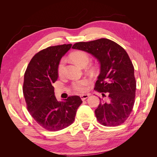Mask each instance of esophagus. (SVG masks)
Listing matches in <instances>:
<instances>
[{
    "mask_svg": "<svg viewBox=\"0 0 157 157\" xmlns=\"http://www.w3.org/2000/svg\"><path fill=\"white\" fill-rule=\"evenodd\" d=\"M89 96L90 95L89 94H84V95H80V98H81V99L82 101H84V100H85V99H86V98H88V97H89Z\"/></svg>",
    "mask_w": 157,
    "mask_h": 157,
    "instance_id": "34e87169",
    "label": "esophagus"
}]
</instances>
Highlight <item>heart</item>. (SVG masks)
I'll list each match as a JSON object with an SVG mask.
<instances>
[{"instance_id":"heart-1","label":"heart","mask_w":157,"mask_h":157,"mask_svg":"<svg viewBox=\"0 0 157 157\" xmlns=\"http://www.w3.org/2000/svg\"><path fill=\"white\" fill-rule=\"evenodd\" d=\"M70 58L71 60L77 64L78 65L82 67V66L86 65L89 62V56L86 52L84 51H76L73 52L70 55ZM64 65L65 60L61 59L58 65V73L59 76H61L63 74L64 71ZM90 83V80L88 78H83L81 80H75L73 82V88L79 92H84L86 91L87 86Z\"/></svg>"}]
</instances>
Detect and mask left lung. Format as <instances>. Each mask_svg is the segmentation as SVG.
<instances>
[{
	"label": "left lung",
	"mask_w": 157,
	"mask_h": 157,
	"mask_svg": "<svg viewBox=\"0 0 157 157\" xmlns=\"http://www.w3.org/2000/svg\"><path fill=\"white\" fill-rule=\"evenodd\" d=\"M72 48L92 54L100 64L94 90L101 92L103 96L108 93V99L99 98L95 110L98 121L105 126L122 124L132 111L136 89L134 68L127 52L107 39L77 42Z\"/></svg>",
	"instance_id": "obj_1"
}]
</instances>
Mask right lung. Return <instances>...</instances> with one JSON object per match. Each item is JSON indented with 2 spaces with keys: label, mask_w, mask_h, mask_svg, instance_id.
<instances>
[{
  "label": "right lung",
  "mask_w": 157,
  "mask_h": 157,
  "mask_svg": "<svg viewBox=\"0 0 157 157\" xmlns=\"http://www.w3.org/2000/svg\"><path fill=\"white\" fill-rule=\"evenodd\" d=\"M71 46H50L38 52L30 61L24 75L23 92L27 110L38 124L51 132L62 130L72 124L82 103L78 96L58 101L52 86L58 77L60 59Z\"/></svg>",
  "instance_id": "1"
}]
</instances>
